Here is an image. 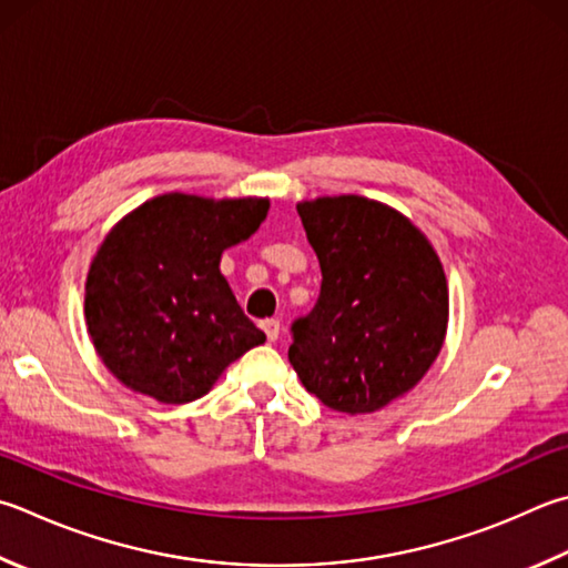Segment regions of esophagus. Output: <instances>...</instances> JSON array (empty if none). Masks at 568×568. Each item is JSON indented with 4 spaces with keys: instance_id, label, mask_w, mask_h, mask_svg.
Segmentation results:
<instances>
[{
    "instance_id": "34e87169",
    "label": "esophagus",
    "mask_w": 568,
    "mask_h": 568,
    "mask_svg": "<svg viewBox=\"0 0 568 568\" xmlns=\"http://www.w3.org/2000/svg\"><path fill=\"white\" fill-rule=\"evenodd\" d=\"M261 327H263V333H265L267 339H271V343H275L277 335H281V320H275V317L263 320Z\"/></svg>"
}]
</instances>
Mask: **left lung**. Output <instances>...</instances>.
I'll use <instances>...</instances> for the list:
<instances>
[{"label": "left lung", "mask_w": 568, "mask_h": 568, "mask_svg": "<svg viewBox=\"0 0 568 568\" xmlns=\"http://www.w3.org/2000/svg\"><path fill=\"white\" fill-rule=\"evenodd\" d=\"M320 261L313 311L291 325V365L325 407L363 415L415 387L447 333V277L405 215L363 195L297 205Z\"/></svg>", "instance_id": "obj_1"}]
</instances>
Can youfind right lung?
<instances>
[{"mask_svg": "<svg viewBox=\"0 0 568 568\" xmlns=\"http://www.w3.org/2000/svg\"><path fill=\"white\" fill-rule=\"evenodd\" d=\"M267 205L166 193L106 235L89 267L84 313L99 357L123 385L183 405L265 343L219 265L257 231Z\"/></svg>", "mask_w": 568, "mask_h": 568, "instance_id": "right-lung-1", "label": "right lung"}]
</instances>
